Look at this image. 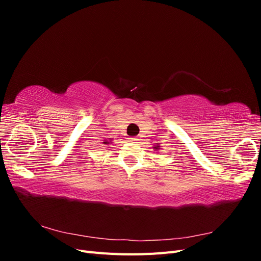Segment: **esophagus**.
<instances>
[{
  "instance_id": "esophagus-1",
  "label": "esophagus",
  "mask_w": 261,
  "mask_h": 261,
  "mask_svg": "<svg viewBox=\"0 0 261 261\" xmlns=\"http://www.w3.org/2000/svg\"><path fill=\"white\" fill-rule=\"evenodd\" d=\"M127 139H128L129 143H132V144H136L137 141H138V138H136V137H129Z\"/></svg>"
}]
</instances>
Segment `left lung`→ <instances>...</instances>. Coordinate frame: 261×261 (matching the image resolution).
<instances>
[{"label": "left lung", "instance_id": "left-lung-1", "mask_svg": "<svg viewBox=\"0 0 261 261\" xmlns=\"http://www.w3.org/2000/svg\"><path fill=\"white\" fill-rule=\"evenodd\" d=\"M159 148H160V146H158V145H155V146L153 147V149H155V150H159Z\"/></svg>", "mask_w": 261, "mask_h": 261}]
</instances>
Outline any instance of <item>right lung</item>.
I'll use <instances>...</instances> for the list:
<instances>
[{
    "label": "right lung",
    "instance_id": "right-lung-1",
    "mask_svg": "<svg viewBox=\"0 0 261 261\" xmlns=\"http://www.w3.org/2000/svg\"><path fill=\"white\" fill-rule=\"evenodd\" d=\"M108 143H109V141H107V140H105V141H103V144H105V145H108Z\"/></svg>",
    "mask_w": 261,
    "mask_h": 261
}]
</instances>
